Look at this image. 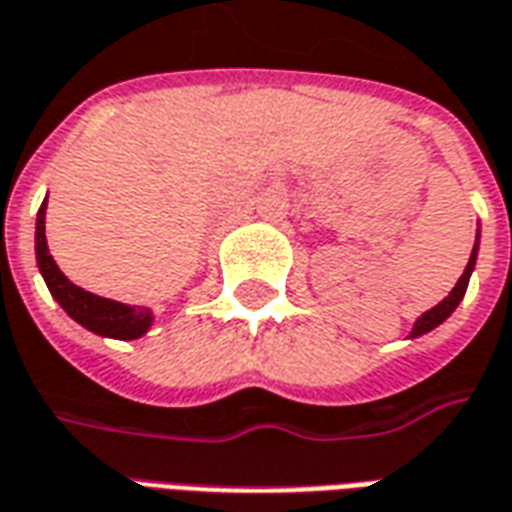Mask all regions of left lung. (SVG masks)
<instances>
[{
  "label": "left lung",
  "instance_id": "8db88e82",
  "mask_svg": "<svg viewBox=\"0 0 512 512\" xmlns=\"http://www.w3.org/2000/svg\"><path fill=\"white\" fill-rule=\"evenodd\" d=\"M477 246H480V232H477V241H474V249H471V257H468V266L463 271V277L457 280V285L449 291V296L438 302V305L427 310V313H421L416 318V324H413V332H410V338H418V335H424V332L435 330L438 324H443L446 318L455 313V307L463 302V296H466L468 280H471V271H474V263H477Z\"/></svg>",
  "mask_w": 512,
  "mask_h": 512
}]
</instances>
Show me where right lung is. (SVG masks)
<instances>
[{
	"label": "right lung",
	"instance_id": "obj_1",
	"mask_svg": "<svg viewBox=\"0 0 512 512\" xmlns=\"http://www.w3.org/2000/svg\"><path fill=\"white\" fill-rule=\"evenodd\" d=\"M35 257H38V268L44 274L46 288L57 299V305L63 307L85 330L105 335V338L135 341L152 327L155 316L149 307L121 305V302H113L105 296H96V293L74 285L57 268L55 257L49 255V246H46V199L38 210V219H35Z\"/></svg>",
	"mask_w": 512,
	"mask_h": 512
}]
</instances>
